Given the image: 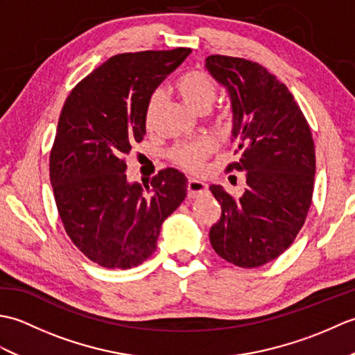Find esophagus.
I'll use <instances>...</instances> for the list:
<instances>
[{
    "label": "esophagus",
    "instance_id": "obj_1",
    "mask_svg": "<svg viewBox=\"0 0 355 355\" xmlns=\"http://www.w3.org/2000/svg\"><path fill=\"white\" fill-rule=\"evenodd\" d=\"M186 189H187V197L195 198V197H200V195L207 192V184L202 182H198V180H189V182H187Z\"/></svg>",
    "mask_w": 355,
    "mask_h": 355
}]
</instances>
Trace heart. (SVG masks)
<instances>
[{"label":"heart","instance_id":"1","mask_svg":"<svg viewBox=\"0 0 355 355\" xmlns=\"http://www.w3.org/2000/svg\"><path fill=\"white\" fill-rule=\"evenodd\" d=\"M175 89L180 97L184 101L187 107H191L197 112L209 111L212 107L216 94L218 87L214 78L205 70L193 69L183 73L175 82ZM163 101V92L162 89H155L150 94L146 107L145 120L146 125L150 126L154 122L157 110L160 107ZM216 150V143L210 137H201L191 141H182L171 148L169 158L173 164L178 168L189 172H200L205 166V162Z\"/></svg>","mask_w":355,"mask_h":355}]
</instances>
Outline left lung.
<instances>
[{
    "label": "left lung",
    "mask_w": 355,
    "mask_h": 355,
    "mask_svg": "<svg viewBox=\"0 0 355 355\" xmlns=\"http://www.w3.org/2000/svg\"><path fill=\"white\" fill-rule=\"evenodd\" d=\"M206 69L232 101L239 158L225 171H245L247 180L241 198L210 186L221 205L210 244L233 266L261 267L293 244L310 210L315 173L311 130L288 88L258 62L212 55Z\"/></svg>",
    "instance_id": "8db88e82"
}]
</instances>
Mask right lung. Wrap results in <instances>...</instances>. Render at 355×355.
<instances>
[{
	"mask_svg": "<svg viewBox=\"0 0 355 355\" xmlns=\"http://www.w3.org/2000/svg\"><path fill=\"white\" fill-rule=\"evenodd\" d=\"M191 49L122 53L71 89L50 153V182L67 235L89 261L132 268L155 252L163 221L187 180L163 169L150 184L128 183L125 155L146 134L150 94Z\"/></svg>",
	"mask_w": 355,
	"mask_h": 355,
	"instance_id": "1",
	"label": "right lung"
}]
</instances>
